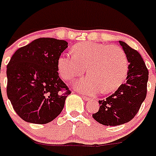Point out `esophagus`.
<instances>
[{
	"instance_id": "esophagus-1",
	"label": "esophagus",
	"mask_w": 156,
	"mask_h": 156,
	"mask_svg": "<svg viewBox=\"0 0 156 156\" xmlns=\"http://www.w3.org/2000/svg\"><path fill=\"white\" fill-rule=\"evenodd\" d=\"M82 98H83V99H84V101H89V100H90V98H88V97H87V96H82Z\"/></svg>"
}]
</instances>
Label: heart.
<instances>
[{
    "instance_id": "heart-1",
    "label": "heart",
    "mask_w": 156,
    "mask_h": 156,
    "mask_svg": "<svg viewBox=\"0 0 156 156\" xmlns=\"http://www.w3.org/2000/svg\"><path fill=\"white\" fill-rule=\"evenodd\" d=\"M73 55H62L58 60L59 75L66 81L88 76L75 83V87L88 94L114 92L124 83L128 72L125 52L116 45L83 43L75 45Z\"/></svg>"
}]
</instances>
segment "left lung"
Listing matches in <instances>:
<instances>
[{
    "label": "left lung",
    "mask_w": 156,
    "mask_h": 156,
    "mask_svg": "<svg viewBox=\"0 0 156 156\" xmlns=\"http://www.w3.org/2000/svg\"><path fill=\"white\" fill-rule=\"evenodd\" d=\"M129 62L126 83L122 84L113 94L102 101L101 106L93 117L105 126H119L132 120L139 112L147 96L148 69L141 55L119 41Z\"/></svg>",
    "instance_id": "1"
}]
</instances>
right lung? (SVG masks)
Masks as SVG:
<instances>
[{"instance_id":"1","label":"right lung","mask_w":156,"mask_h":156,"mask_svg":"<svg viewBox=\"0 0 156 156\" xmlns=\"http://www.w3.org/2000/svg\"><path fill=\"white\" fill-rule=\"evenodd\" d=\"M68 43L52 38L34 40L15 51L7 65V96L27 122L46 124L62 112L71 91L58 76V60Z\"/></svg>"}]
</instances>
